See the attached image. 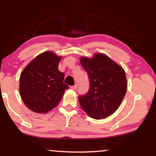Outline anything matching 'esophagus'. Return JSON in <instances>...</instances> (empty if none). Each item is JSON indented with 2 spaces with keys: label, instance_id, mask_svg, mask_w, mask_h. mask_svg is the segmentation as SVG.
<instances>
[{
  "label": "esophagus",
  "instance_id": "1",
  "mask_svg": "<svg viewBox=\"0 0 156 156\" xmlns=\"http://www.w3.org/2000/svg\"><path fill=\"white\" fill-rule=\"evenodd\" d=\"M71 89H73V90H76V89H77V84H74V86H72Z\"/></svg>",
  "mask_w": 156,
  "mask_h": 156
}]
</instances>
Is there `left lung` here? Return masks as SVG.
<instances>
[{
  "mask_svg": "<svg viewBox=\"0 0 156 156\" xmlns=\"http://www.w3.org/2000/svg\"><path fill=\"white\" fill-rule=\"evenodd\" d=\"M80 62L89 80L88 92L79 97L81 107L91 118L105 119L117 110L127 91L124 70L101 53L82 57Z\"/></svg>",
  "mask_w": 156,
  "mask_h": 156,
  "instance_id": "obj_1",
  "label": "left lung"
}]
</instances>
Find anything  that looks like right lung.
Wrapping results in <instances>:
<instances>
[{"mask_svg": "<svg viewBox=\"0 0 156 156\" xmlns=\"http://www.w3.org/2000/svg\"><path fill=\"white\" fill-rule=\"evenodd\" d=\"M60 59L50 51L43 52L31 61L21 73V98L33 112L45 114L52 110L69 89L63 82L65 74L58 70Z\"/></svg>", "mask_w": 156, "mask_h": 156, "instance_id": "obj_1", "label": "right lung"}]
</instances>
